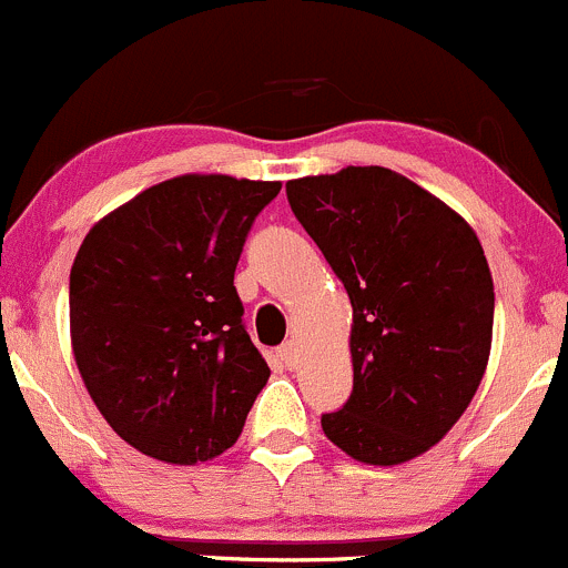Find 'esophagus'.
<instances>
[{
    "mask_svg": "<svg viewBox=\"0 0 568 568\" xmlns=\"http://www.w3.org/2000/svg\"><path fill=\"white\" fill-rule=\"evenodd\" d=\"M278 356H281V362L287 365V368H295V365H298V362H301L298 343H293V339H290V343H284L278 348Z\"/></svg>",
    "mask_w": 568,
    "mask_h": 568,
    "instance_id": "obj_1",
    "label": "esophagus"
}]
</instances>
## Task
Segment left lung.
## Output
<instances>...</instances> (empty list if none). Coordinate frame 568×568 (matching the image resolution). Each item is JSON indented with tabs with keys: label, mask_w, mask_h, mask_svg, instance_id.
Segmentation results:
<instances>
[{
	"label": "left lung",
	"mask_w": 568,
	"mask_h": 568,
	"mask_svg": "<svg viewBox=\"0 0 568 568\" xmlns=\"http://www.w3.org/2000/svg\"><path fill=\"white\" fill-rule=\"evenodd\" d=\"M293 214L354 310V390L321 418L368 466H398L443 440L490 356L494 278L471 225L387 166L287 181Z\"/></svg>",
	"instance_id": "left-lung-1"
}]
</instances>
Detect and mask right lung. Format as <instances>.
I'll return each instance as SVG.
<instances>
[{
	"label": "right lung",
	"mask_w": 568,
	"mask_h": 568,
	"mask_svg": "<svg viewBox=\"0 0 568 568\" xmlns=\"http://www.w3.org/2000/svg\"><path fill=\"white\" fill-rule=\"evenodd\" d=\"M278 181L170 178L85 234L69 275L72 354L133 449L194 466L231 449L270 368L242 326L234 270Z\"/></svg>",
	"instance_id": "right-lung-1"
}]
</instances>
